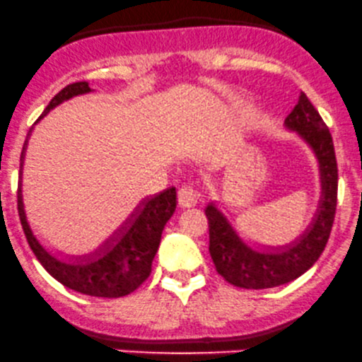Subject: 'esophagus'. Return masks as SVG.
<instances>
[{
  "label": "esophagus",
  "instance_id": "esophagus-1",
  "mask_svg": "<svg viewBox=\"0 0 362 362\" xmlns=\"http://www.w3.org/2000/svg\"><path fill=\"white\" fill-rule=\"evenodd\" d=\"M198 192L193 186H182V188L180 189V195H177V198H180V205L182 209H189V207H195V205L198 204Z\"/></svg>",
  "mask_w": 362,
  "mask_h": 362
}]
</instances>
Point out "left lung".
Segmentation results:
<instances>
[{"mask_svg": "<svg viewBox=\"0 0 362 362\" xmlns=\"http://www.w3.org/2000/svg\"><path fill=\"white\" fill-rule=\"evenodd\" d=\"M285 129L300 136L313 150L321 185L316 212L309 226L293 242L279 247H252L240 236L216 202L205 207L211 257L217 273L238 288H274L293 281L320 259L332 233L338 189L335 148L328 127L305 93H300L297 105L285 119Z\"/></svg>", "mask_w": 362, "mask_h": 362, "instance_id": "1", "label": "left lung"}]
</instances>
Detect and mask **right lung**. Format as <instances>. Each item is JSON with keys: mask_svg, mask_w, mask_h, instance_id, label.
<instances>
[{"mask_svg": "<svg viewBox=\"0 0 362 362\" xmlns=\"http://www.w3.org/2000/svg\"><path fill=\"white\" fill-rule=\"evenodd\" d=\"M93 91L95 89H91L86 81L69 84L53 96L37 122L60 103L67 102L74 96L88 95ZM27 143H29V136H27L21 157L18 216H21L29 247L33 248L41 266L57 281L79 293L105 298L129 295L151 273V262L160 245L162 231L167 221L176 211V188L170 186L157 195L143 198L138 207L131 212V216L120 224V228L115 229L110 238L105 240L91 254L79 255V257H69V255L58 257V254H52L48 248L42 247L27 221L24 197H22V167H24Z\"/></svg>", "mask_w": 362, "mask_h": 362, "instance_id": "right-lung-1", "label": "right lung"}]
</instances>
